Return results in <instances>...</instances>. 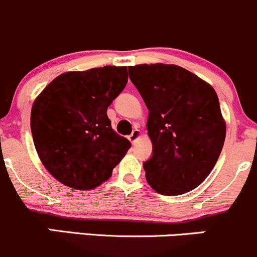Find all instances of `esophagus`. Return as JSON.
I'll return each instance as SVG.
<instances>
[{"instance_id":"34e87169","label":"esophagus","mask_w":257,"mask_h":257,"mask_svg":"<svg viewBox=\"0 0 257 257\" xmlns=\"http://www.w3.org/2000/svg\"><path fill=\"white\" fill-rule=\"evenodd\" d=\"M140 135H142V133H140L139 129H134V131L132 132V134L128 137V139L131 140L132 144H135V142L140 138Z\"/></svg>"}]
</instances>
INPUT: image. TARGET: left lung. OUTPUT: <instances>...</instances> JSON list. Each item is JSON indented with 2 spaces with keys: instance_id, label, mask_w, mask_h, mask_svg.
<instances>
[{
  "instance_id": "left-lung-1",
  "label": "left lung",
  "mask_w": 257,
  "mask_h": 257,
  "mask_svg": "<svg viewBox=\"0 0 257 257\" xmlns=\"http://www.w3.org/2000/svg\"><path fill=\"white\" fill-rule=\"evenodd\" d=\"M128 70L149 109L152 154L143 163L146 180L162 195L193 190L215 167L224 144L216 91L174 64H140Z\"/></svg>"
}]
</instances>
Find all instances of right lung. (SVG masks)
<instances>
[{
  "mask_svg": "<svg viewBox=\"0 0 257 257\" xmlns=\"http://www.w3.org/2000/svg\"><path fill=\"white\" fill-rule=\"evenodd\" d=\"M126 81V67L63 73L34 102V145L46 170L67 187H98L131 149V142L115 133L107 117Z\"/></svg>",
  "mask_w": 257,
  "mask_h": 257,
  "instance_id": "add662e5",
  "label": "right lung"
}]
</instances>
